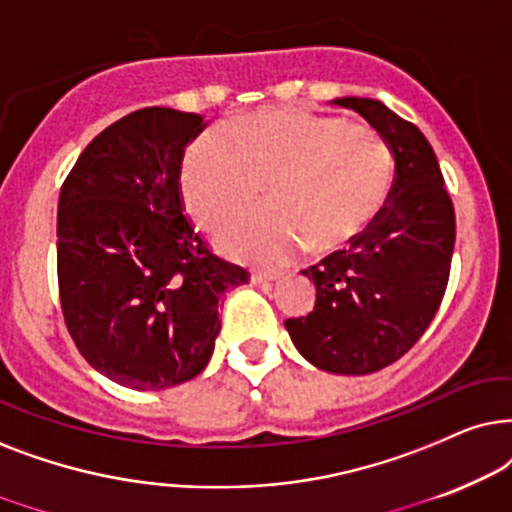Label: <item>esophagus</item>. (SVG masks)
I'll list each match as a JSON object with an SVG mask.
<instances>
[{
  "label": "esophagus",
  "mask_w": 512,
  "mask_h": 512,
  "mask_svg": "<svg viewBox=\"0 0 512 512\" xmlns=\"http://www.w3.org/2000/svg\"><path fill=\"white\" fill-rule=\"evenodd\" d=\"M281 278V274H271V271H252L250 281L255 285H264V283H274Z\"/></svg>",
  "instance_id": "obj_1"
}]
</instances>
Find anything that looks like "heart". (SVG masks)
<instances>
[{"mask_svg": "<svg viewBox=\"0 0 512 512\" xmlns=\"http://www.w3.org/2000/svg\"><path fill=\"white\" fill-rule=\"evenodd\" d=\"M262 185L271 206L227 222L215 241L234 260L281 267L306 245L318 255L342 250L377 222L393 154L367 124L269 107L203 133L182 159V203L206 229L250 206Z\"/></svg>", "mask_w": 512, "mask_h": 512, "instance_id": "b5f03b06", "label": "heart"}]
</instances>
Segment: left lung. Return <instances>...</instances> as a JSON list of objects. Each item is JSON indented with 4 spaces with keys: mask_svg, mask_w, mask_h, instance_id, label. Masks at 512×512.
I'll return each instance as SVG.
<instances>
[{
    "mask_svg": "<svg viewBox=\"0 0 512 512\" xmlns=\"http://www.w3.org/2000/svg\"><path fill=\"white\" fill-rule=\"evenodd\" d=\"M391 147L395 177L377 222L349 250L302 274L316 285L309 316L288 318L297 351L332 374H370L403 358L440 309L456 222L433 147L410 121L372 98H337Z\"/></svg>",
    "mask_w": 512,
    "mask_h": 512,
    "instance_id": "left-lung-1",
    "label": "left lung"
}]
</instances>
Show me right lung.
<instances>
[{
    "mask_svg": "<svg viewBox=\"0 0 512 512\" xmlns=\"http://www.w3.org/2000/svg\"><path fill=\"white\" fill-rule=\"evenodd\" d=\"M208 121L145 107L88 142L58 199V288L88 365L133 391L203 372L220 299L248 271L215 257L182 213L185 147Z\"/></svg>",
    "mask_w": 512,
    "mask_h": 512,
    "instance_id": "1",
    "label": "right lung"
}]
</instances>
